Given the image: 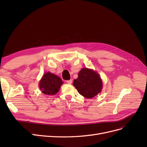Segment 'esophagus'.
<instances>
[{"instance_id":"esophagus-1","label":"esophagus","mask_w":147,"mask_h":147,"mask_svg":"<svg viewBox=\"0 0 147 147\" xmlns=\"http://www.w3.org/2000/svg\"><path fill=\"white\" fill-rule=\"evenodd\" d=\"M67 83L68 84H72V80H67Z\"/></svg>"}]
</instances>
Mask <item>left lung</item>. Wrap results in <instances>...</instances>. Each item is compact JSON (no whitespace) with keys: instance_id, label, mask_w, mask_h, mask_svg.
<instances>
[{"instance_id":"1","label":"left lung","mask_w":147,"mask_h":147,"mask_svg":"<svg viewBox=\"0 0 147 147\" xmlns=\"http://www.w3.org/2000/svg\"><path fill=\"white\" fill-rule=\"evenodd\" d=\"M102 80L96 71L83 68L78 73V77L74 80L73 85L83 97L90 99L100 93L102 90Z\"/></svg>"}]
</instances>
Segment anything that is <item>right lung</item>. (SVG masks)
Segmentation results:
<instances>
[{"instance_id": "1", "label": "right lung", "mask_w": 147, "mask_h": 147, "mask_svg": "<svg viewBox=\"0 0 147 147\" xmlns=\"http://www.w3.org/2000/svg\"><path fill=\"white\" fill-rule=\"evenodd\" d=\"M63 82L60 77L50 72L44 74L38 83L40 90L47 95H55L59 91Z\"/></svg>"}]
</instances>
